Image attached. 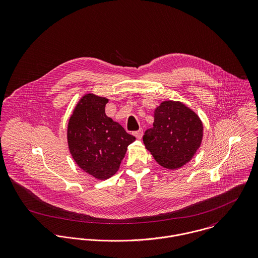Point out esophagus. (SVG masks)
Instances as JSON below:
<instances>
[{
  "label": "esophagus",
  "instance_id": "esophagus-1",
  "mask_svg": "<svg viewBox=\"0 0 258 258\" xmlns=\"http://www.w3.org/2000/svg\"><path fill=\"white\" fill-rule=\"evenodd\" d=\"M134 135H135V137H136L137 139H141V138H142V135H143V130L140 129V130L134 132Z\"/></svg>",
  "mask_w": 258,
  "mask_h": 258
}]
</instances>
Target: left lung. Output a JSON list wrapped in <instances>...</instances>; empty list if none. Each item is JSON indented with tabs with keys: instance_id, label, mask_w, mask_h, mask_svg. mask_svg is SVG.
I'll use <instances>...</instances> for the list:
<instances>
[{
	"instance_id": "8db88e82",
	"label": "left lung",
	"mask_w": 258,
	"mask_h": 258,
	"mask_svg": "<svg viewBox=\"0 0 258 258\" xmlns=\"http://www.w3.org/2000/svg\"><path fill=\"white\" fill-rule=\"evenodd\" d=\"M204 126L199 116L182 102L164 101L154 112L153 127L143 142L164 168L175 170L191 160L203 140Z\"/></svg>"
}]
</instances>
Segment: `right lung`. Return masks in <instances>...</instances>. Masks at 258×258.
Wrapping results in <instances>:
<instances>
[{"mask_svg":"<svg viewBox=\"0 0 258 258\" xmlns=\"http://www.w3.org/2000/svg\"><path fill=\"white\" fill-rule=\"evenodd\" d=\"M108 99L85 94L75 106L68 127V142L76 164L98 180H106L119 169L127 147L135 141L105 114Z\"/></svg>","mask_w":258,"mask_h":258,"instance_id":"right-lung-1","label":"right lung"}]
</instances>
